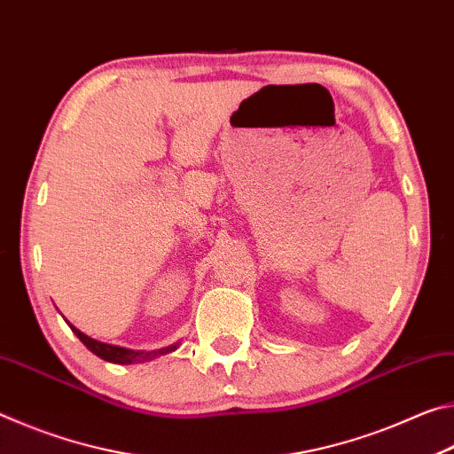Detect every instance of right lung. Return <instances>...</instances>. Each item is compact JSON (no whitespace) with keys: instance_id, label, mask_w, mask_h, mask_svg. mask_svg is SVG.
Here are the masks:
<instances>
[{"instance_id":"right-lung-1","label":"right lung","mask_w":454,"mask_h":454,"mask_svg":"<svg viewBox=\"0 0 454 454\" xmlns=\"http://www.w3.org/2000/svg\"><path fill=\"white\" fill-rule=\"evenodd\" d=\"M67 322V320H66ZM70 325V322H67ZM70 328L74 330V334L80 338V340L86 344V347L94 352L96 356L107 360V363H116V364H134V363H145V360H152L160 355H168V352L176 350L178 344H172V347H166V348H160V350H150V352H144V350H129V348H121V347H114V344H106V342H99L94 340V338H90L88 334L80 333L78 328L74 325H70Z\"/></svg>"}]
</instances>
